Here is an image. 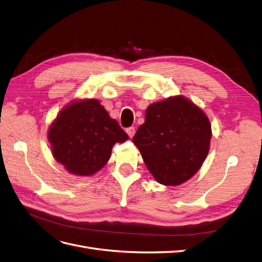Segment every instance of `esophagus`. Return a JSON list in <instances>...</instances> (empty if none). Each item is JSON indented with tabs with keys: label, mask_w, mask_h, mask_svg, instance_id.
I'll return each instance as SVG.
<instances>
[{
	"label": "esophagus",
	"mask_w": 262,
	"mask_h": 262,
	"mask_svg": "<svg viewBox=\"0 0 262 262\" xmlns=\"http://www.w3.org/2000/svg\"><path fill=\"white\" fill-rule=\"evenodd\" d=\"M126 133H128V136L130 138H132L134 136V133H136V128L134 126H130V128H126Z\"/></svg>",
	"instance_id": "1"
}]
</instances>
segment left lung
I'll return each mask as SVG.
<instances>
[{
  "instance_id": "obj_1",
  "label": "left lung",
  "mask_w": 262,
  "mask_h": 262,
  "mask_svg": "<svg viewBox=\"0 0 262 262\" xmlns=\"http://www.w3.org/2000/svg\"><path fill=\"white\" fill-rule=\"evenodd\" d=\"M211 137L207 115L189 99L175 96L147 107L132 142L156 181L177 186L200 169Z\"/></svg>"
}]
</instances>
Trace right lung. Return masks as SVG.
Segmentation results:
<instances>
[{
	"label": "right lung",
	"instance_id": "add662e5",
	"mask_svg": "<svg viewBox=\"0 0 262 262\" xmlns=\"http://www.w3.org/2000/svg\"><path fill=\"white\" fill-rule=\"evenodd\" d=\"M128 139L97 99L71 102L61 110L48 132L55 161L77 176L97 172L109 161L117 142Z\"/></svg>",
	"mask_w": 262,
	"mask_h": 262
}]
</instances>
